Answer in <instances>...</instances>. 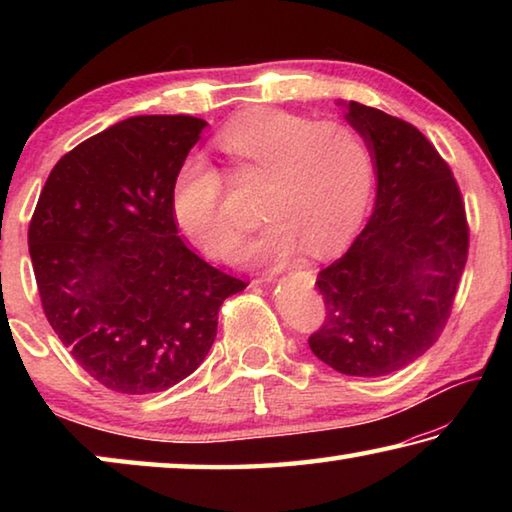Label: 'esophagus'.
Masks as SVG:
<instances>
[{"label":"esophagus","mask_w":512,"mask_h":512,"mask_svg":"<svg viewBox=\"0 0 512 512\" xmlns=\"http://www.w3.org/2000/svg\"><path fill=\"white\" fill-rule=\"evenodd\" d=\"M257 282H259V284H271V282H275V277H273V275H262Z\"/></svg>","instance_id":"obj_1"}]
</instances>
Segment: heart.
I'll use <instances>...</instances> for the list:
<instances>
[{"mask_svg": "<svg viewBox=\"0 0 512 512\" xmlns=\"http://www.w3.org/2000/svg\"><path fill=\"white\" fill-rule=\"evenodd\" d=\"M216 146L239 176H264L259 212L273 223L241 250L244 262L284 264L302 246L327 255L359 228L372 187V155L352 126L255 110L223 126ZM171 212L210 255L230 253L241 237L225 205L221 171L203 153L185 158L173 176Z\"/></svg>", "mask_w": 512, "mask_h": 512, "instance_id": "b5f03b06", "label": "heart"}]
</instances>
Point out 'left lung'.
Listing matches in <instances>:
<instances>
[{"label":"left lung","instance_id":"1","mask_svg":"<svg viewBox=\"0 0 512 512\" xmlns=\"http://www.w3.org/2000/svg\"><path fill=\"white\" fill-rule=\"evenodd\" d=\"M336 106L368 144L377 196L352 246L318 273L327 316L309 348L343 375L384 377L443 332L470 232L452 171L418 128L357 101Z\"/></svg>","mask_w":512,"mask_h":512}]
</instances>
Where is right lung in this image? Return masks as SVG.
<instances>
[{
	"label": "right lung",
	"instance_id": "right-lung-1",
	"mask_svg": "<svg viewBox=\"0 0 512 512\" xmlns=\"http://www.w3.org/2000/svg\"><path fill=\"white\" fill-rule=\"evenodd\" d=\"M205 119L137 115L51 169L29 225L42 309L76 363L110 391L149 395L192 375L219 309L246 282L178 237L171 185Z\"/></svg>",
	"mask_w": 512,
	"mask_h": 512
}]
</instances>
